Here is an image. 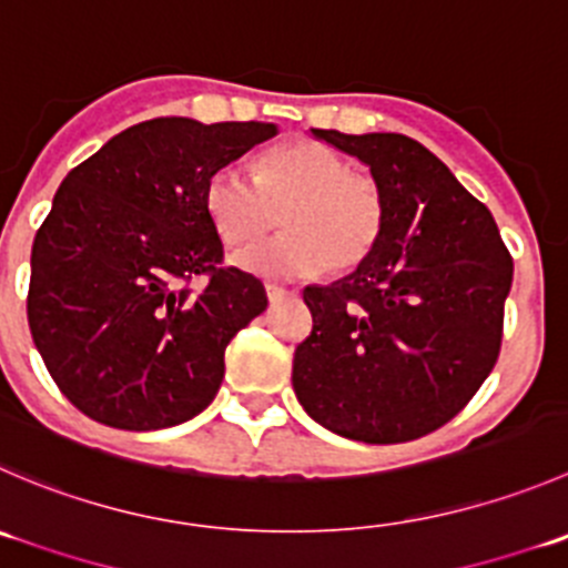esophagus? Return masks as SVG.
I'll return each mask as SVG.
<instances>
[{
    "label": "esophagus",
    "mask_w": 568,
    "mask_h": 568,
    "mask_svg": "<svg viewBox=\"0 0 568 568\" xmlns=\"http://www.w3.org/2000/svg\"><path fill=\"white\" fill-rule=\"evenodd\" d=\"M288 294H291V291L283 288V285L266 283V296H268V302H280V300H285V296H288Z\"/></svg>",
    "instance_id": "34e87169"
}]
</instances>
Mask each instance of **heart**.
Instances as JSON below:
<instances>
[{
	"mask_svg": "<svg viewBox=\"0 0 568 568\" xmlns=\"http://www.w3.org/2000/svg\"><path fill=\"white\" fill-rule=\"evenodd\" d=\"M205 213L224 244H250L283 222L285 233L233 257L261 277L349 272L377 246L385 222L383 191L368 174L318 141H291L263 152L255 178L219 166L205 180Z\"/></svg>",
	"mask_w": 568,
	"mask_h": 568,
	"instance_id": "obj_1",
	"label": "heart"
}]
</instances>
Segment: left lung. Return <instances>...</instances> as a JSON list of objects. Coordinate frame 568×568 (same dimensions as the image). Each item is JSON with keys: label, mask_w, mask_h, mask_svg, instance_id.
<instances>
[{"label": "left lung", "mask_w": 568, "mask_h": 568, "mask_svg": "<svg viewBox=\"0 0 568 568\" xmlns=\"http://www.w3.org/2000/svg\"><path fill=\"white\" fill-rule=\"evenodd\" d=\"M311 132L366 163L385 222L355 272L302 291L313 329L294 352L296 399L352 442H413L458 416L491 374L514 257L488 207L418 141Z\"/></svg>", "instance_id": "obj_1"}]
</instances>
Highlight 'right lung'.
<instances>
[{
  "label": "right lung",
  "mask_w": 568,
  "mask_h": 568,
  "mask_svg": "<svg viewBox=\"0 0 568 568\" xmlns=\"http://www.w3.org/2000/svg\"><path fill=\"white\" fill-rule=\"evenodd\" d=\"M277 132L166 115L65 174L32 241L27 318L58 388L93 422L161 430L213 402L224 349L268 300L261 280L222 266L205 180Z\"/></svg>",
  "instance_id": "1"
}]
</instances>
